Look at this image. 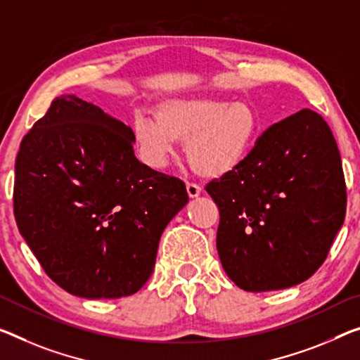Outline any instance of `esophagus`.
I'll return each instance as SVG.
<instances>
[{
    "instance_id": "34e87169",
    "label": "esophagus",
    "mask_w": 360,
    "mask_h": 360,
    "mask_svg": "<svg viewBox=\"0 0 360 360\" xmlns=\"http://www.w3.org/2000/svg\"><path fill=\"white\" fill-rule=\"evenodd\" d=\"M201 191H202L201 186H198L195 184H186V193L190 198H198L201 195Z\"/></svg>"
}]
</instances>
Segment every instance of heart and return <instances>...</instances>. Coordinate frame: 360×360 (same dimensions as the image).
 Instances as JSON below:
<instances>
[{
  "label": "heart",
  "mask_w": 360,
  "mask_h": 360,
  "mask_svg": "<svg viewBox=\"0 0 360 360\" xmlns=\"http://www.w3.org/2000/svg\"><path fill=\"white\" fill-rule=\"evenodd\" d=\"M154 117L140 115L134 140L151 167L174 156L176 141H185L193 172L204 179H224L250 158L259 136V119L245 99L226 101L214 96L165 98L154 106Z\"/></svg>",
  "instance_id": "1"
}]
</instances>
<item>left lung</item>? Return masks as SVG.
Segmentation results:
<instances>
[{"label":"left lung","instance_id":"1","mask_svg":"<svg viewBox=\"0 0 360 360\" xmlns=\"http://www.w3.org/2000/svg\"><path fill=\"white\" fill-rule=\"evenodd\" d=\"M206 190L217 204V251L245 291L291 288L327 259L346 215L338 146L322 115L302 109L275 124L236 172Z\"/></svg>","mask_w":360,"mask_h":360}]
</instances>
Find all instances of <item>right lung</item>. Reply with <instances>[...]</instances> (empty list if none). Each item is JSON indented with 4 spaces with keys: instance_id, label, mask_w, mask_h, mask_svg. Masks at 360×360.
<instances>
[{
    "instance_id": "1",
    "label": "right lung",
    "mask_w": 360,
    "mask_h": 360,
    "mask_svg": "<svg viewBox=\"0 0 360 360\" xmlns=\"http://www.w3.org/2000/svg\"><path fill=\"white\" fill-rule=\"evenodd\" d=\"M134 130L72 95L54 99L15 159L14 215L49 278L86 300L146 283L185 184L141 164Z\"/></svg>"
}]
</instances>
